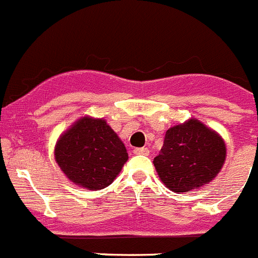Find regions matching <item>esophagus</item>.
<instances>
[{"mask_svg": "<svg viewBox=\"0 0 258 258\" xmlns=\"http://www.w3.org/2000/svg\"><path fill=\"white\" fill-rule=\"evenodd\" d=\"M134 155H142V156H148L150 155V150L148 148H136V150L133 151Z\"/></svg>", "mask_w": 258, "mask_h": 258, "instance_id": "1", "label": "esophagus"}]
</instances>
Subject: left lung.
<instances>
[{
    "label": "left lung",
    "mask_w": 258,
    "mask_h": 258,
    "mask_svg": "<svg viewBox=\"0 0 258 258\" xmlns=\"http://www.w3.org/2000/svg\"><path fill=\"white\" fill-rule=\"evenodd\" d=\"M225 157L224 139L200 120L189 119L166 132L153 165L166 188L186 193L212 181Z\"/></svg>",
    "instance_id": "obj_1"
}]
</instances>
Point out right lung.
<instances>
[{"mask_svg": "<svg viewBox=\"0 0 258 258\" xmlns=\"http://www.w3.org/2000/svg\"><path fill=\"white\" fill-rule=\"evenodd\" d=\"M55 160L73 183L98 190L119 175L127 152L106 120L84 116L61 134L55 146Z\"/></svg>", "mask_w": 258, "mask_h": 258, "instance_id": "obj_1", "label": "right lung"}]
</instances>
